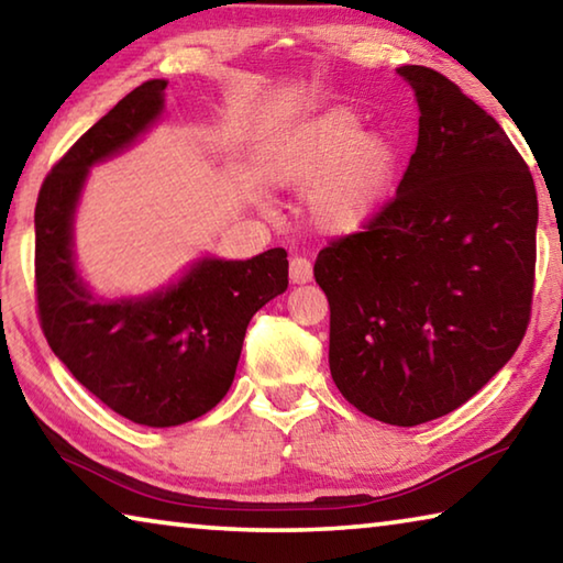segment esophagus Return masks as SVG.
<instances>
[{"label":"esophagus","mask_w":563,"mask_h":563,"mask_svg":"<svg viewBox=\"0 0 563 563\" xmlns=\"http://www.w3.org/2000/svg\"><path fill=\"white\" fill-rule=\"evenodd\" d=\"M290 280L298 285L312 280V263L305 255H292L290 258Z\"/></svg>","instance_id":"obj_1"}]
</instances>
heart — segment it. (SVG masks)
I'll return each instance as SVG.
<instances>
[{"label":"heart","instance_id":"heart-1","mask_svg":"<svg viewBox=\"0 0 563 563\" xmlns=\"http://www.w3.org/2000/svg\"><path fill=\"white\" fill-rule=\"evenodd\" d=\"M395 166L393 141L360 131V119L342 107L300 123L275 156V176L308 190V218L330 235L360 231L383 208Z\"/></svg>","mask_w":563,"mask_h":563}]
</instances>
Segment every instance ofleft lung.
Segmentation results:
<instances>
[{"instance_id":"1","label":"left lung","mask_w":563,"mask_h":563,"mask_svg":"<svg viewBox=\"0 0 563 563\" xmlns=\"http://www.w3.org/2000/svg\"><path fill=\"white\" fill-rule=\"evenodd\" d=\"M419 139L397 194L322 247L330 373L362 415L397 427L464 405L531 318L537 188L487 111L440 71L399 66Z\"/></svg>"}]
</instances>
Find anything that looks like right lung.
Instances as JSON below:
<instances>
[{
	"label": "right lung",
	"instance_id": "right-lung-1",
	"mask_svg": "<svg viewBox=\"0 0 563 563\" xmlns=\"http://www.w3.org/2000/svg\"><path fill=\"white\" fill-rule=\"evenodd\" d=\"M168 84L126 93L56 161L34 208V288L44 338L69 373L113 412L176 427L225 397L247 322L288 288V253L201 261L180 283L144 300H97L71 255V218L89 166L126 148L164 109Z\"/></svg>",
	"mask_w": 563,
	"mask_h": 563
}]
</instances>
